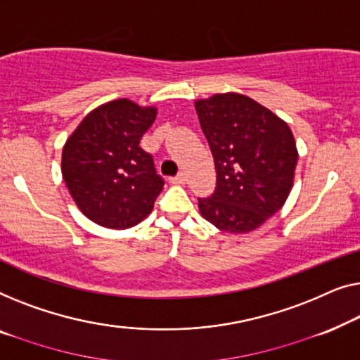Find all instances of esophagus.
<instances>
[{"label":"esophagus","instance_id":"1","mask_svg":"<svg viewBox=\"0 0 360 360\" xmlns=\"http://www.w3.org/2000/svg\"><path fill=\"white\" fill-rule=\"evenodd\" d=\"M187 179H186V174L184 173H179V174H176L174 178H171L169 179V182H173V184H184Z\"/></svg>","mask_w":360,"mask_h":360}]
</instances>
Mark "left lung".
I'll use <instances>...</instances> for the list:
<instances>
[{"label": "left lung", "mask_w": 360, "mask_h": 360, "mask_svg": "<svg viewBox=\"0 0 360 360\" xmlns=\"http://www.w3.org/2000/svg\"><path fill=\"white\" fill-rule=\"evenodd\" d=\"M210 145L217 186L199 197L202 217L225 233H248L285 204L298 160L288 125L255 99L238 93L195 101Z\"/></svg>", "instance_id": "obj_1"}]
</instances>
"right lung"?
<instances>
[{
  "label": "right lung",
  "mask_w": 360,
  "mask_h": 360,
  "mask_svg": "<svg viewBox=\"0 0 360 360\" xmlns=\"http://www.w3.org/2000/svg\"><path fill=\"white\" fill-rule=\"evenodd\" d=\"M155 117L156 108L110 101L91 110L65 143L63 181L94 224L130 229L153 210L165 179L139 143Z\"/></svg>",
  "instance_id": "add662e5"
}]
</instances>
